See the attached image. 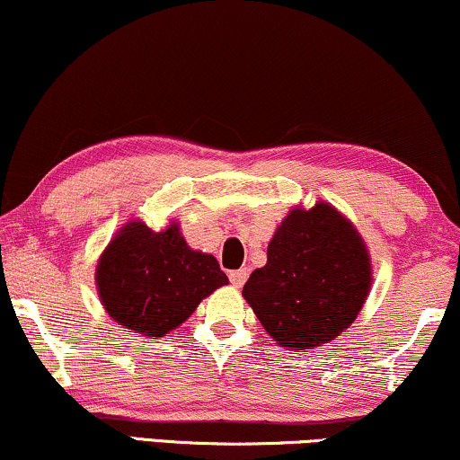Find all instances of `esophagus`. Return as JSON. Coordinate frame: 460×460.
Listing matches in <instances>:
<instances>
[{
    "mask_svg": "<svg viewBox=\"0 0 460 460\" xmlns=\"http://www.w3.org/2000/svg\"><path fill=\"white\" fill-rule=\"evenodd\" d=\"M229 280H231V284H234L235 288H242L243 282L248 280V271H246V270H235V271H231V273H229Z\"/></svg>",
    "mask_w": 460,
    "mask_h": 460,
    "instance_id": "1",
    "label": "esophagus"
}]
</instances>
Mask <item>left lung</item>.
Listing matches in <instances>:
<instances>
[{"label": "left lung", "instance_id": "8db88e82", "mask_svg": "<svg viewBox=\"0 0 460 460\" xmlns=\"http://www.w3.org/2000/svg\"><path fill=\"white\" fill-rule=\"evenodd\" d=\"M371 282V254L357 226L316 201L284 217L267 263L250 273L242 295L278 346L314 350L357 321Z\"/></svg>", "mask_w": 460, "mask_h": 460}]
</instances>
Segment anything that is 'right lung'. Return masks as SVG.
Returning <instances> with one entry per match:
<instances>
[{"label": "right lung", "instance_id": "right-lung-1", "mask_svg": "<svg viewBox=\"0 0 460 460\" xmlns=\"http://www.w3.org/2000/svg\"><path fill=\"white\" fill-rule=\"evenodd\" d=\"M229 284L218 261L193 250L172 220L153 231L129 220L103 248L95 287L114 323L150 340L178 329L208 295Z\"/></svg>", "mask_w": 460, "mask_h": 460}]
</instances>
